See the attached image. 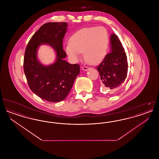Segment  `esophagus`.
<instances>
[{"label": "esophagus", "mask_w": 159, "mask_h": 159, "mask_svg": "<svg viewBox=\"0 0 159 159\" xmlns=\"http://www.w3.org/2000/svg\"><path fill=\"white\" fill-rule=\"evenodd\" d=\"M82 70H83V71H88L89 69V67H86V66H83V67H82Z\"/></svg>", "instance_id": "1"}]
</instances>
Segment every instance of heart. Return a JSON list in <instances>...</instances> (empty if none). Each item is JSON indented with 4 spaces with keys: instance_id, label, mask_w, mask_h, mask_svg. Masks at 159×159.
<instances>
[{
    "instance_id": "obj_1",
    "label": "heart",
    "mask_w": 159,
    "mask_h": 159,
    "mask_svg": "<svg viewBox=\"0 0 159 159\" xmlns=\"http://www.w3.org/2000/svg\"><path fill=\"white\" fill-rule=\"evenodd\" d=\"M109 43L108 32L103 27H85L76 31L64 47L65 52L73 61L79 60L83 52L84 60L96 64L104 60Z\"/></svg>"
}]
</instances>
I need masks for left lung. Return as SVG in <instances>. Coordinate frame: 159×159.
<instances>
[{"label": "left lung", "mask_w": 159, "mask_h": 159, "mask_svg": "<svg viewBox=\"0 0 159 159\" xmlns=\"http://www.w3.org/2000/svg\"><path fill=\"white\" fill-rule=\"evenodd\" d=\"M110 52L106 55L97 67L102 85L111 92L119 90L123 85L128 73V60L124 48L118 36H110Z\"/></svg>", "instance_id": "left-lung-1"}]
</instances>
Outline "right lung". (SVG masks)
Wrapping results in <instances>:
<instances>
[{
	"label": "right lung",
	"instance_id": "add662e5",
	"mask_svg": "<svg viewBox=\"0 0 159 159\" xmlns=\"http://www.w3.org/2000/svg\"><path fill=\"white\" fill-rule=\"evenodd\" d=\"M67 27L65 22L43 24L31 37L25 51L24 70L31 90L40 98L51 102L67 97L80 73L79 64L64 60L67 54L62 40ZM42 44L50 45L56 52L55 62L48 66L38 60V49Z\"/></svg>",
	"mask_w": 159,
	"mask_h": 159
}]
</instances>
